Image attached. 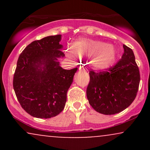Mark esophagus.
<instances>
[{
	"mask_svg": "<svg viewBox=\"0 0 150 150\" xmlns=\"http://www.w3.org/2000/svg\"><path fill=\"white\" fill-rule=\"evenodd\" d=\"M79 70H85V71L86 70L85 68H83V67H80V68H79Z\"/></svg>",
	"mask_w": 150,
	"mask_h": 150,
	"instance_id": "obj_1",
	"label": "esophagus"
}]
</instances>
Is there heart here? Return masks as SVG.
Segmentation results:
<instances>
[{
	"label": "heart",
	"instance_id": "heart-1",
	"mask_svg": "<svg viewBox=\"0 0 150 150\" xmlns=\"http://www.w3.org/2000/svg\"><path fill=\"white\" fill-rule=\"evenodd\" d=\"M70 58H91L92 65L95 69L104 70L111 68L116 59V51L111 44L101 41L80 39L74 43L73 47L66 50Z\"/></svg>",
	"mask_w": 150,
	"mask_h": 150
}]
</instances>
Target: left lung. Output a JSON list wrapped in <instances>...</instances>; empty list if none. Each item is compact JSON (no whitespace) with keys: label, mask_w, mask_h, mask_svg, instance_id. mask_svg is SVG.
Listing matches in <instances>:
<instances>
[{"label":"left lung","mask_w":150,"mask_h":150,"mask_svg":"<svg viewBox=\"0 0 150 150\" xmlns=\"http://www.w3.org/2000/svg\"><path fill=\"white\" fill-rule=\"evenodd\" d=\"M124 53L108 69L89 71L87 97L97 112L116 114L128 108L135 99L140 81V70L130 48L123 45Z\"/></svg>","instance_id":"1"}]
</instances>
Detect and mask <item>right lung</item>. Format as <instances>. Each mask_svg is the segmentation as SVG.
<instances>
[{
	"label": "right lung",
	"instance_id": "add662e5",
	"mask_svg": "<svg viewBox=\"0 0 150 150\" xmlns=\"http://www.w3.org/2000/svg\"><path fill=\"white\" fill-rule=\"evenodd\" d=\"M61 34L49 36L29 44L19 56L13 89L22 108L31 116L50 118L63 110L67 92L77 68L64 70Z\"/></svg>",
	"mask_w": 150,
	"mask_h": 150
}]
</instances>
